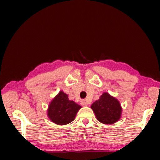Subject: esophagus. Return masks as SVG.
<instances>
[{"label":"esophagus","instance_id":"obj_1","mask_svg":"<svg viewBox=\"0 0 160 160\" xmlns=\"http://www.w3.org/2000/svg\"><path fill=\"white\" fill-rule=\"evenodd\" d=\"M80 103H81V105L82 106H88V102L86 101V100H84V99L81 100Z\"/></svg>","mask_w":160,"mask_h":160}]
</instances>
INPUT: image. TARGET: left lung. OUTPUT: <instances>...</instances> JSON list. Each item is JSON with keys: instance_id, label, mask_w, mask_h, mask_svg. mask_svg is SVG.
Segmentation results:
<instances>
[{"instance_id": "left-lung-1", "label": "left lung", "mask_w": 160, "mask_h": 160, "mask_svg": "<svg viewBox=\"0 0 160 160\" xmlns=\"http://www.w3.org/2000/svg\"><path fill=\"white\" fill-rule=\"evenodd\" d=\"M97 119L103 124H112L121 116L122 108L119 102L108 92H103L91 106Z\"/></svg>"}]
</instances>
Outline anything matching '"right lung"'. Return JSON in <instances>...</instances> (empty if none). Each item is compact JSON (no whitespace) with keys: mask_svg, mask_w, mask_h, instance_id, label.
Wrapping results in <instances>:
<instances>
[{"mask_svg":"<svg viewBox=\"0 0 160 160\" xmlns=\"http://www.w3.org/2000/svg\"><path fill=\"white\" fill-rule=\"evenodd\" d=\"M81 106L70 101L68 95L61 91L52 100L48 109V117L57 125H66L74 120Z\"/></svg>","mask_w":160,"mask_h":160,"instance_id":"obj_1","label":"right lung"}]
</instances>
